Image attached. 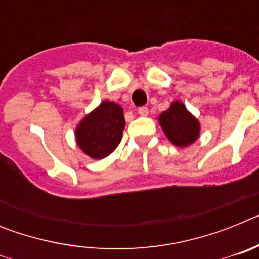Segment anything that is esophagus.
Here are the masks:
<instances>
[{"label":"esophagus","instance_id":"1","mask_svg":"<svg viewBox=\"0 0 259 259\" xmlns=\"http://www.w3.org/2000/svg\"><path fill=\"white\" fill-rule=\"evenodd\" d=\"M137 113H139V115H140V116H146L148 114H149V110H148V107L141 106V107H139Z\"/></svg>","mask_w":259,"mask_h":259}]
</instances>
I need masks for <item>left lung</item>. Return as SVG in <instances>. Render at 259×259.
I'll use <instances>...</instances> for the list:
<instances>
[{"label":"left lung","instance_id":"left-lung-1","mask_svg":"<svg viewBox=\"0 0 259 259\" xmlns=\"http://www.w3.org/2000/svg\"><path fill=\"white\" fill-rule=\"evenodd\" d=\"M158 122L167 139L179 148L192 145L200 137L198 119L180 101H174L166 111L159 114Z\"/></svg>","mask_w":259,"mask_h":259}]
</instances>
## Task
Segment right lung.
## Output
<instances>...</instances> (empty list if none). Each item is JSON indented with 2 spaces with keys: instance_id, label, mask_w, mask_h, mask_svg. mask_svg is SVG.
<instances>
[{
  "instance_id": "add662e5",
  "label": "right lung",
  "mask_w": 259,
  "mask_h": 259,
  "mask_svg": "<svg viewBox=\"0 0 259 259\" xmlns=\"http://www.w3.org/2000/svg\"><path fill=\"white\" fill-rule=\"evenodd\" d=\"M124 125L123 107L116 102L102 101L75 128L76 145L93 159L106 158L122 140Z\"/></svg>"
}]
</instances>
